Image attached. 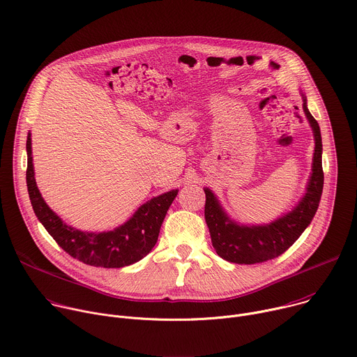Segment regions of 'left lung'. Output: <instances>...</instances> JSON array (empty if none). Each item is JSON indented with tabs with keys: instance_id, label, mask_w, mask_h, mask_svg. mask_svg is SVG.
I'll list each match as a JSON object with an SVG mask.
<instances>
[{
	"instance_id": "left-lung-1",
	"label": "left lung",
	"mask_w": 357,
	"mask_h": 357,
	"mask_svg": "<svg viewBox=\"0 0 357 357\" xmlns=\"http://www.w3.org/2000/svg\"><path fill=\"white\" fill-rule=\"evenodd\" d=\"M301 94L303 113L314 132L315 149L307 190L291 212L266 225H240L227 216L216 195L205 188L206 225L216 252L226 261L257 264L281 256L310 226L318 211L324 189L322 137L318 121L307 107V97Z\"/></svg>"
}]
</instances>
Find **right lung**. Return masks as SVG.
<instances>
[{
	"instance_id": "obj_1",
	"label": "right lung",
	"mask_w": 357,
	"mask_h": 357,
	"mask_svg": "<svg viewBox=\"0 0 357 357\" xmlns=\"http://www.w3.org/2000/svg\"><path fill=\"white\" fill-rule=\"evenodd\" d=\"M26 186L32 209L46 231L73 259L103 268H121L144 259L154 248L165 215L178 195L172 189L152 197L121 226L110 231H82L66 225L43 200L35 181L31 132L26 138Z\"/></svg>"
}]
</instances>
